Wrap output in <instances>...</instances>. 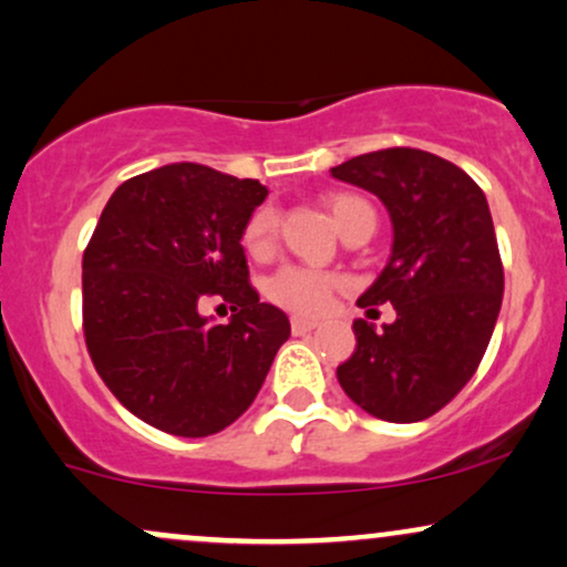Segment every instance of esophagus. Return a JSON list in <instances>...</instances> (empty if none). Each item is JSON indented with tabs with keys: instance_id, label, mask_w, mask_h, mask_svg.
I'll list each match as a JSON object with an SVG mask.
<instances>
[{
	"instance_id": "obj_1",
	"label": "esophagus",
	"mask_w": 567,
	"mask_h": 567,
	"mask_svg": "<svg viewBox=\"0 0 567 567\" xmlns=\"http://www.w3.org/2000/svg\"><path fill=\"white\" fill-rule=\"evenodd\" d=\"M317 324H319L317 319H309V317H290L292 336H303V332H311Z\"/></svg>"
}]
</instances>
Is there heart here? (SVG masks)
<instances>
[{
    "label": "heart",
    "mask_w": 567,
    "mask_h": 567,
    "mask_svg": "<svg viewBox=\"0 0 567 567\" xmlns=\"http://www.w3.org/2000/svg\"><path fill=\"white\" fill-rule=\"evenodd\" d=\"M327 210L336 218L343 237L359 227L374 229V210L364 197L351 193H330L322 197ZM277 243V210L258 206L243 227V248L254 258H266ZM338 279L327 271L306 269V266H282L266 285L269 298L285 309L298 313H319L330 303Z\"/></svg>",
    "instance_id": "obj_1"
}]
</instances>
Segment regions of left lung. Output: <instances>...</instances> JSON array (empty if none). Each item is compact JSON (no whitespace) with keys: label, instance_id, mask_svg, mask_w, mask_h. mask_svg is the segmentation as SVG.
Segmentation results:
<instances>
[{"label":"left lung","instance_id":"left-lung-1","mask_svg":"<svg viewBox=\"0 0 567 567\" xmlns=\"http://www.w3.org/2000/svg\"><path fill=\"white\" fill-rule=\"evenodd\" d=\"M330 174L378 195L393 221L391 261L357 303H393L395 322L380 332L353 322L357 351L338 383L372 417L427 420L478 370L502 309L486 195L460 166L414 147L357 155Z\"/></svg>","mask_w":567,"mask_h":567}]
</instances>
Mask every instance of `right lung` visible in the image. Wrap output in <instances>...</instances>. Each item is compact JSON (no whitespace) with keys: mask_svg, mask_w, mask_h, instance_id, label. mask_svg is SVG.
I'll return each instance as SVG.
<instances>
[{"mask_svg":"<svg viewBox=\"0 0 567 567\" xmlns=\"http://www.w3.org/2000/svg\"><path fill=\"white\" fill-rule=\"evenodd\" d=\"M269 189L197 163L132 176L111 195L81 261L86 351L147 425L203 439L254 404L290 322L258 301L243 227ZM208 300L233 319L202 317Z\"/></svg>","mask_w":567,"mask_h":567,"instance_id":"1","label":"right lung"}]
</instances>
